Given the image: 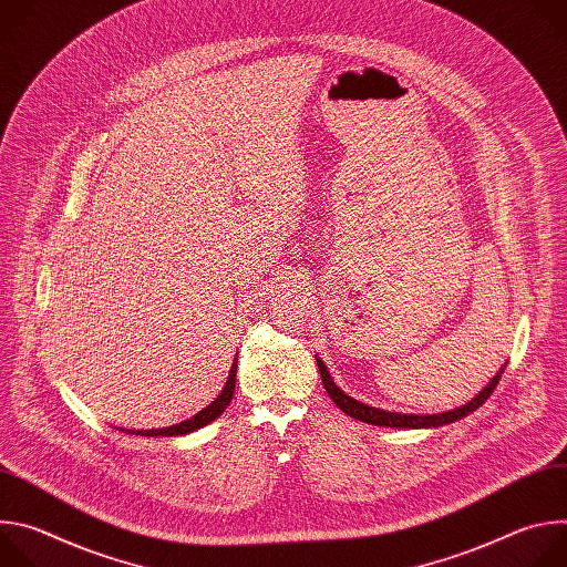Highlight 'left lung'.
I'll return each mask as SVG.
<instances>
[{
  "instance_id": "8db88e82",
  "label": "left lung",
  "mask_w": 567,
  "mask_h": 567,
  "mask_svg": "<svg viewBox=\"0 0 567 567\" xmlns=\"http://www.w3.org/2000/svg\"><path fill=\"white\" fill-rule=\"evenodd\" d=\"M316 363H318V370H320V379H322V385H326L328 394L332 396V401L337 403V406L359 420V422H365V424H372V426H390V429H433V426H444V424H451V422H457L466 415H471L475 409H480L484 401H487L494 392V388L498 385L501 381V374L505 372V368H501V372L484 385L468 403H464V406L455 409V411H449V413H437V415H406V413H388V411H381V409H372L368 406V403L363 401H357L354 396L346 394L332 379L330 370L326 368V363H322L318 357H316Z\"/></svg>"
}]
</instances>
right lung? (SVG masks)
Returning a JSON list of instances; mask_svg holds the SVG:
<instances>
[{"label": "right lung", "instance_id": "obj_1", "mask_svg": "<svg viewBox=\"0 0 567 567\" xmlns=\"http://www.w3.org/2000/svg\"><path fill=\"white\" fill-rule=\"evenodd\" d=\"M235 374H237V359L233 361L230 365V372H228V379H226V385L221 388L219 396L210 403V406H206L204 411H199L197 415H193L190 420L182 422V424H175V426H168V429H152V431H132V429H118L123 433H130V435H143V437H173V435H186V433H193L206 424H210L213 420H217L226 406L233 399V392H235Z\"/></svg>", "mask_w": 567, "mask_h": 567}]
</instances>
